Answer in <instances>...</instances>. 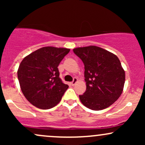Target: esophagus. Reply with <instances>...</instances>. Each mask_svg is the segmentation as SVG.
<instances>
[{"label": "esophagus", "instance_id": "1", "mask_svg": "<svg viewBox=\"0 0 145 145\" xmlns=\"http://www.w3.org/2000/svg\"><path fill=\"white\" fill-rule=\"evenodd\" d=\"M77 81H78V79H77V78H74V80H73L72 82H71V85H72V86H74L75 84H76V83L77 82Z\"/></svg>", "mask_w": 145, "mask_h": 145}]
</instances>
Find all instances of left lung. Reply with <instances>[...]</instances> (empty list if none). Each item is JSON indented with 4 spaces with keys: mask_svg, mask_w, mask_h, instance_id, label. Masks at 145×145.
<instances>
[{
    "mask_svg": "<svg viewBox=\"0 0 145 145\" xmlns=\"http://www.w3.org/2000/svg\"><path fill=\"white\" fill-rule=\"evenodd\" d=\"M73 51L84 65L86 89L79 95L81 102L93 110L109 107L123 90L125 74L119 58L95 46L77 48Z\"/></svg>",
    "mask_w": 145,
    "mask_h": 145,
    "instance_id": "1",
    "label": "left lung"
}]
</instances>
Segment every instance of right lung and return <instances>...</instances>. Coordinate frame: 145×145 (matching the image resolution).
<instances>
[{
  "instance_id": "right-lung-1",
  "label": "right lung",
  "mask_w": 145,
  "mask_h": 145,
  "mask_svg": "<svg viewBox=\"0 0 145 145\" xmlns=\"http://www.w3.org/2000/svg\"><path fill=\"white\" fill-rule=\"evenodd\" d=\"M70 51L52 46L41 48L22 61L18 78L22 92L33 106L50 109L60 102L69 86L59 78V63Z\"/></svg>"
}]
</instances>
